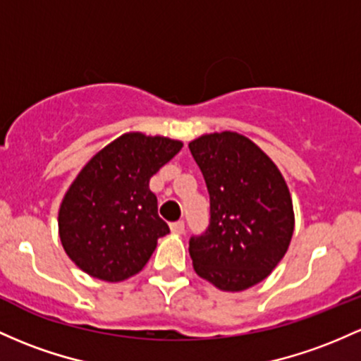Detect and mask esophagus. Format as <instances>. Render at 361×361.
Here are the masks:
<instances>
[{
	"label": "esophagus",
	"mask_w": 361,
	"mask_h": 361,
	"mask_svg": "<svg viewBox=\"0 0 361 361\" xmlns=\"http://www.w3.org/2000/svg\"><path fill=\"white\" fill-rule=\"evenodd\" d=\"M171 233H174V235H181V233L185 231V223L183 221H176V223H171Z\"/></svg>",
	"instance_id": "esophagus-1"
}]
</instances>
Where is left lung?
<instances>
[{
    "instance_id": "1",
    "label": "left lung",
    "mask_w": 361,
    "mask_h": 361,
    "mask_svg": "<svg viewBox=\"0 0 361 361\" xmlns=\"http://www.w3.org/2000/svg\"><path fill=\"white\" fill-rule=\"evenodd\" d=\"M211 197V224L190 238L202 279L243 291L274 271L288 252L295 212L286 180L271 157L236 132L205 133L188 144Z\"/></svg>"
}]
</instances>
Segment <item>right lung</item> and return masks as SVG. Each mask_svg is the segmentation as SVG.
I'll use <instances>...</instances> for the list:
<instances>
[{"label":"right lung","instance_id":"add662e5","mask_svg":"<svg viewBox=\"0 0 361 361\" xmlns=\"http://www.w3.org/2000/svg\"><path fill=\"white\" fill-rule=\"evenodd\" d=\"M181 147L173 138L128 132L87 162L58 212L59 240L71 262L108 283L144 269L169 233L149 181Z\"/></svg>","mask_w":361,"mask_h":361}]
</instances>
